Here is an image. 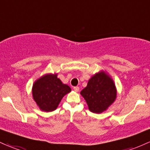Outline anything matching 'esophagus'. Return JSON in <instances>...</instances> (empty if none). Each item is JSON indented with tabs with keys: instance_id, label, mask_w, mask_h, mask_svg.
I'll return each instance as SVG.
<instances>
[{
	"instance_id": "34e87169",
	"label": "esophagus",
	"mask_w": 150,
	"mask_h": 150,
	"mask_svg": "<svg viewBox=\"0 0 150 150\" xmlns=\"http://www.w3.org/2000/svg\"><path fill=\"white\" fill-rule=\"evenodd\" d=\"M74 90H75V92H76V93H78L79 91V90H80V88H79V87H74Z\"/></svg>"
}]
</instances>
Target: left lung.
I'll return each instance as SVG.
<instances>
[{
	"mask_svg": "<svg viewBox=\"0 0 150 150\" xmlns=\"http://www.w3.org/2000/svg\"><path fill=\"white\" fill-rule=\"evenodd\" d=\"M90 112L100 114L106 111L117 98L115 83L108 72L101 70L94 74L80 92Z\"/></svg>",
	"mask_w": 150,
	"mask_h": 150,
	"instance_id": "8db88e82",
	"label": "left lung"
}]
</instances>
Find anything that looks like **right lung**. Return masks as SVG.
Segmentation results:
<instances>
[{
    "label": "right lung",
    "mask_w": 150,
    "mask_h": 150,
    "mask_svg": "<svg viewBox=\"0 0 150 150\" xmlns=\"http://www.w3.org/2000/svg\"><path fill=\"white\" fill-rule=\"evenodd\" d=\"M71 88L62 83L57 73H46L33 84V99L41 111L52 112L56 110L65 95Z\"/></svg>",
    "instance_id": "add662e5"
}]
</instances>
